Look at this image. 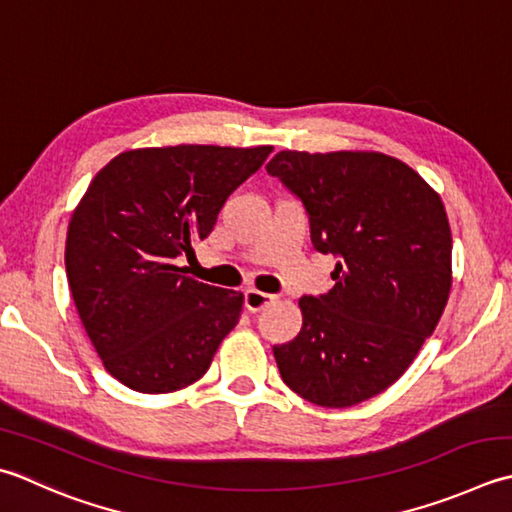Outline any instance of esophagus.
<instances>
[{
  "label": "esophagus",
  "instance_id": "34e87169",
  "mask_svg": "<svg viewBox=\"0 0 512 512\" xmlns=\"http://www.w3.org/2000/svg\"><path fill=\"white\" fill-rule=\"evenodd\" d=\"M273 302H275V295L262 293V290L257 288H248L244 293V306L250 310V313H259V310H264Z\"/></svg>",
  "mask_w": 512,
  "mask_h": 512
}]
</instances>
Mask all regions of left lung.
<instances>
[{"label":"left lung","instance_id":"8db88e82","mask_svg":"<svg viewBox=\"0 0 512 512\" xmlns=\"http://www.w3.org/2000/svg\"><path fill=\"white\" fill-rule=\"evenodd\" d=\"M266 170L304 204L313 246L339 259L335 286L299 299V335L273 346L279 373L317 406L366 402L406 373L446 308L453 237L442 199L384 153L282 150Z\"/></svg>","mask_w":512,"mask_h":512}]
</instances>
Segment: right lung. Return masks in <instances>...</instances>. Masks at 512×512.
Segmentation results:
<instances>
[{
    "label": "right lung",
    "mask_w": 512,
    "mask_h": 512,
    "mask_svg": "<svg viewBox=\"0 0 512 512\" xmlns=\"http://www.w3.org/2000/svg\"><path fill=\"white\" fill-rule=\"evenodd\" d=\"M273 146L126 150L99 170L66 235V275L104 368L159 395L204 377L244 295L186 277L182 257Z\"/></svg>",
    "instance_id": "1"
}]
</instances>
